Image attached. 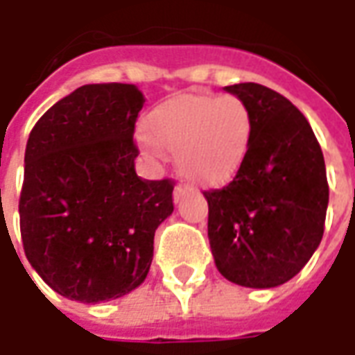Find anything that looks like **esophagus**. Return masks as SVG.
<instances>
[{"label":"esophagus","mask_w":355,"mask_h":355,"mask_svg":"<svg viewBox=\"0 0 355 355\" xmlns=\"http://www.w3.org/2000/svg\"><path fill=\"white\" fill-rule=\"evenodd\" d=\"M184 193H186V186L182 184L175 186V201H177V203L184 198Z\"/></svg>","instance_id":"34e87169"}]
</instances>
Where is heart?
<instances>
[{"label": "heart", "mask_w": 355, "mask_h": 355, "mask_svg": "<svg viewBox=\"0 0 355 355\" xmlns=\"http://www.w3.org/2000/svg\"><path fill=\"white\" fill-rule=\"evenodd\" d=\"M253 131V112L239 96L182 93L148 114L142 144L154 154H162V148L178 154L186 178L218 188L243 167Z\"/></svg>", "instance_id": "heart-1"}]
</instances>
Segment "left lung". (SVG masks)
Returning <instances> with one entry per match:
<instances>
[{
	"mask_svg": "<svg viewBox=\"0 0 355 355\" xmlns=\"http://www.w3.org/2000/svg\"><path fill=\"white\" fill-rule=\"evenodd\" d=\"M224 89L251 108L254 131L230 184L203 192L209 243L228 282L270 289L295 277L323 238V152L308 119L283 94L259 83Z\"/></svg>",
	"mask_w": 355,
	"mask_h": 355,
	"instance_id": "8db88e82",
	"label": "left lung"
}]
</instances>
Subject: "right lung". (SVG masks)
Returning <instances> with one entry per match:
<instances>
[{
    "label": "right lung",
    "mask_w": 355,
    "mask_h": 355,
    "mask_svg": "<svg viewBox=\"0 0 355 355\" xmlns=\"http://www.w3.org/2000/svg\"><path fill=\"white\" fill-rule=\"evenodd\" d=\"M144 94L93 83L53 104L30 132L20 192L28 262L58 295L96 304L146 279L171 178L142 180L132 140Z\"/></svg>",
    "instance_id": "1"
}]
</instances>
